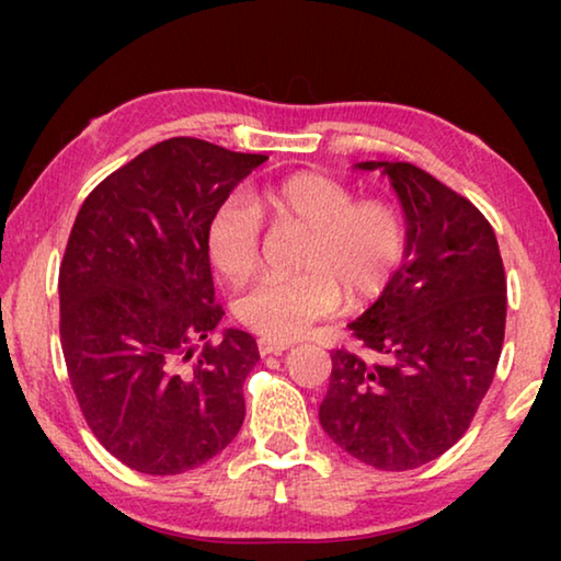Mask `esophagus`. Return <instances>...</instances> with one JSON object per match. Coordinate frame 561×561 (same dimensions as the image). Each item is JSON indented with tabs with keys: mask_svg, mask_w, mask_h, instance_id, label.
I'll list each match as a JSON object with an SVG mask.
<instances>
[{
	"mask_svg": "<svg viewBox=\"0 0 561 561\" xmlns=\"http://www.w3.org/2000/svg\"><path fill=\"white\" fill-rule=\"evenodd\" d=\"M257 348H260V356H279L284 351L291 348V344H282V341H270V339H260L257 341Z\"/></svg>",
	"mask_w": 561,
	"mask_h": 561,
	"instance_id": "esophagus-1",
	"label": "esophagus"
}]
</instances>
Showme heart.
<instances>
[{
	"instance_id": "obj_1",
	"label": "heart",
	"mask_w": 561,
	"mask_h": 561,
	"mask_svg": "<svg viewBox=\"0 0 561 561\" xmlns=\"http://www.w3.org/2000/svg\"><path fill=\"white\" fill-rule=\"evenodd\" d=\"M262 215L272 230L301 232L294 279H260L234 299V319L270 341H289L348 307H366L391 287L408 234L401 213L383 201H356L354 190L321 173H294L234 193L215 207L205 242L217 272L242 282L262 257Z\"/></svg>"
}]
</instances>
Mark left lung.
<instances>
[{
  "label": "left lung",
  "mask_w": 561,
  "mask_h": 561,
  "mask_svg": "<svg viewBox=\"0 0 561 561\" xmlns=\"http://www.w3.org/2000/svg\"><path fill=\"white\" fill-rule=\"evenodd\" d=\"M381 168L403 205L408 247L381 297L348 329L378 360L331 351L319 423L339 448L378 470H413L453 448L495 378L507 279L492 225L411 163Z\"/></svg>",
  "instance_id": "obj_1"
}]
</instances>
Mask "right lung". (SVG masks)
Wrapping results in <instances>:
<instances>
[{
	"label": "right lung",
	"instance_id": "obj_1",
	"mask_svg": "<svg viewBox=\"0 0 561 561\" xmlns=\"http://www.w3.org/2000/svg\"><path fill=\"white\" fill-rule=\"evenodd\" d=\"M264 160L170 138L93 187L76 215L59 270L66 371L89 428L130 470H193L242 428L257 341L225 329L195 359L192 344L225 314L207 222Z\"/></svg>",
	"mask_w": 561,
	"mask_h": 561
}]
</instances>
